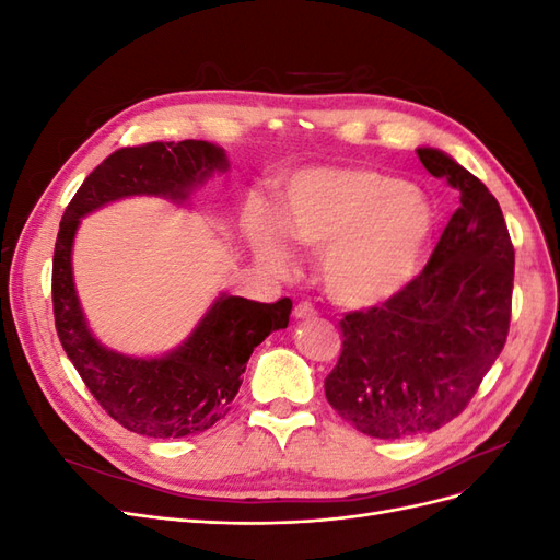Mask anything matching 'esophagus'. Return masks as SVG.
I'll list each match as a JSON object with an SVG mask.
<instances>
[{
	"instance_id": "1",
	"label": "esophagus",
	"mask_w": 560,
	"mask_h": 560,
	"mask_svg": "<svg viewBox=\"0 0 560 560\" xmlns=\"http://www.w3.org/2000/svg\"><path fill=\"white\" fill-rule=\"evenodd\" d=\"M315 315H317V311H315L313 303H308V301H301L299 306L294 308V317H296V319H311V317H315Z\"/></svg>"
}]
</instances>
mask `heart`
Here are the masks:
<instances>
[{
  "label": "heart",
  "mask_w": 560,
  "mask_h": 560,
  "mask_svg": "<svg viewBox=\"0 0 560 560\" xmlns=\"http://www.w3.org/2000/svg\"><path fill=\"white\" fill-rule=\"evenodd\" d=\"M434 224L428 196L362 167L299 173L282 198V229L319 252V280L341 306H376L416 276ZM254 245L278 270L290 264L282 233L268 219L252 224Z\"/></svg>",
  "instance_id": "obj_1"
}]
</instances>
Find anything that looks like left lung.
I'll use <instances>...</instances> for the list:
<instances>
[{"label": "left lung", "instance_id": "1", "mask_svg": "<svg viewBox=\"0 0 560 560\" xmlns=\"http://www.w3.org/2000/svg\"><path fill=\"white\" fill-rule=\"evenodd\" d=\"M418 159L460 191L428 266L381 306L346 313L325 395L376 439L430 434L460 416L506 343L514 245L500 202L444 151Z\"/></svg>", "mask_w": 560, "mask_h": 560}]
</instances>
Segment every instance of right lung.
I'll return each mask as SVG.
<instances>
[{
	"label": "right lung",
	"instance_id": "add662e5",
	"mask_svg": "<svg viewBox=\"0 0 560 560\" xmlns=\"http://www.w3.org/2000/svg\"><path fill=\"white\" fill-rule=\"evenodd\" d=\"M224 149L202 140L149 142L114 151L83 179L67 206L54 252V317L58 338L97 404L130 432L175 439L210 430L238 395L252 350L290 325L292 301L259 303L222 294L186 341L163 358H128L95 341L72 278V245L81 217L128 196L175 202L214 171Z\"/></svg>",
	"mask_w": 560,
	"mask_h": 560
}]
</instances>
